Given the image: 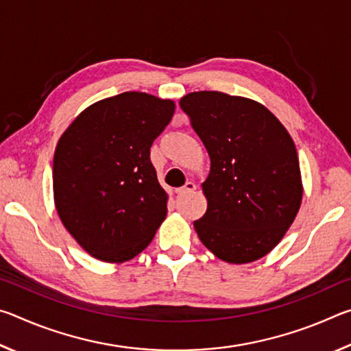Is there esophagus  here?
Segmentation results:
<instances>
[{
  "label": "esophagus",
  "mask_w": 351,
  "mask_h": 351,
  "mask_svg": "<svg viewBox=\"0 0 351 351\" xmlns=\"http://www.w3.org/2000/svg\"><path fill=\"white\" fill-rule=\"evenodd\" d=\"M193 190H197V184L192 182V181H189V182H186V186L178 189L176 193L178 195H187V193H192Z\"/></svg>",
  "instance_id": "obj_1"
}]
</instances>
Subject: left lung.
Returning a JSON list of instances; mask_svg holds the SVG:
<instances>
[{
  "instance_id": "1",
  "label": "left lung",
  "mask_w": 351,
  "mask_h": 351,
  "mask_svg": "<svg viewBox=\"0 0 351 351\" xmlns=\"http://www.w3.org/2000/svg\"><path fill=\"white\" fill-rule=\"evenodd\" d=\"M180 105L210 156L207 210L193 221L201 243L228 263L265 257L293 224L304 195L289 133L246 97L198 91Z\"/></svg>"
}]
</instances>
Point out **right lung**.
I'll return each mask as SVG.
<instances>
[{
    "label": "right lung",
    "instance_id": "1",
    "mask_svg": "<svg viewBox=\"0 0 351 351\" xmlns=\"http://www.w3.org/2000/svg\"><path fill=\"white\" fill-rule=\"evenodd\" d=\"M173 112V100L122 93L83 110L58 141L56 209L68 232L97 260L136 257L165 219L167 193L150 148Z\"/></svg>",
    "mask_w": 351,
    "mask_h": 351
}]
</instances>
